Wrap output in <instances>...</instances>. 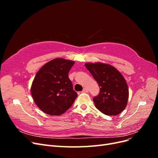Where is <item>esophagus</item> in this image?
Returning <instances> with one entry per match:
<instances>
[{
	"instance_id": "34e87169",
	"label": "esophagus",
	"mask_w": 158,
	"mask_h": 158,
	"mask_svg": "<svg viewBox=\"0 0 158 158\" xmlns=\"http://www.w3.org/2000/svg\"><path fill=\"white\" fill-rule=\"evenodd\" d=\"M88 92V90L87 88H84L82 92V93H87Z\"/></svg>"
}]
</instances>
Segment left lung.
Wrapping results in <instances>:
<instances>
[{
  "label": "left lung",
  "instance_id": "left-lung-1",
  "mask_svg": "<svg viewBox=\"0 0 158 158\" xmlns=\"http://www.w3.org/2000/svg\"><path fill=\"white\" fill-rule=\"evenodd\" d=\"M85 67L100 87L93 98L95 106L107 115H117L125 109L128 88L125 79L113 66L101 63H86Z\"/></svg>",
  "mask_w": 158,
  "mask_h": 158
}]
</instances>
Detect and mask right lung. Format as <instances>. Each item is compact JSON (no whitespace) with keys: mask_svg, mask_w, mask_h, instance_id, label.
<instances>
[{"mask_svg":"<svg viewBox=\"0 0 158 158\" xmlns=\"http://www.w3.org/2000/svg\"><path fill=\"white\" fill-rule=\"evenodd\" d=\"M73 60L55 59L44 64L33 80L31 93L42 111L50 115H60L73 106L78 94L69 78Z\"/></svg>","mask_w":158,"mask_h":158,"instance_id":"obj_1","label":"right lung"}]
</instances>
